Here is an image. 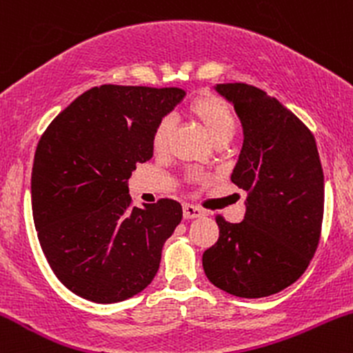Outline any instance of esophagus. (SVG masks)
I'll list each match as a JSON object with an SVG mask.
<instances>
[{"label":"esophagus","mask_w":353,"mask_h":353,"mask_svg":"<svg viewBox=\"0 0 353 353\" xmlns=\"http://www.w3.org/2000/svg\"><path fill=\"white\" fill-rule=\"evenodd\" d=\"M182 212H184V219H197V217H202L204 216V212L199 208H194V205H189V204H184L182 205Z\"/></svg>","instance_id":"34e87169"}]
</instances>
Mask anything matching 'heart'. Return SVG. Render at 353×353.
Returning a JSON list of instances; mask_svg holds the SVG:
<instances>
[{"label": "heart", "instance_id": "1", "mask_svg": "<svg viewBox=\"0 0 353 353\" xmlns=\"http://www.w3.org/2000/svg\"><path fill=\"white\" fill-rule=\"evenodd\" d=\"M188 114L202 125L205 134L214 144L229 143L236 134V117L230 111L229 104L217 96L202 92L188 104ZM174 124L169 117L157 123L152 134V149L164 152L169 145Z\"/></svg>", "mask_w": 353, "mask_h": 353}]
</instances>
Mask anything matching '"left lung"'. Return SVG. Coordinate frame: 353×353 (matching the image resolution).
<instances>
[{
  "label": "left lung",
  "mask_w": 353,
  "mask_h": 353,
  "mask_svg": "<svg viewBox=\"0 0 353 353\" xmlns=\"http://www.w3.org/2000/svg\"><path fill=\"white\" fill-rule=\"evenodd\" d=\"M244 131L230 181L245 190L239 224L216 219L219 239L202 255L208 279L242 299L292 285L317 250L323 217V171L314 134L262 89L217 84Z\"/></svg>",
  "instance_id": "obj_1"
}]
</instances>
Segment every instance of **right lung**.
I'll return each mask as SVG.
<instances>
[{
    "label": "right lung",
    "mask_w": 353,
    "mask_h": 353,
    "mask_svg": "<svg viewBox=\"0 0 353 353\" xmlns=\"http://www.w3.org/2000/svg\"><path fill=\"white\" fill-rule=\"evenodd\" d=\"M184 96L179 88L103 84L72 101L39 139L34 225L48 264L72 294L121 302L157 274L182 208L172 199L131 208L128 181L151 159L154 129Z\"/></svg>",
    "instance_id": "right-lung-1"
}]
</instances>
